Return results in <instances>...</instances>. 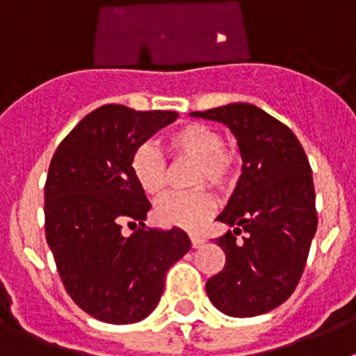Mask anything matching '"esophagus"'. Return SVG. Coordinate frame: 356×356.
Returning <instances> with one entry per match:
<instances>
[{
    "label": "esophagus",
    "mask_w": 356,
    "mask_h": 356,
    "mask_svg": "<svg viewBox=\"0 0 356 356\" xmlns=\"http://www.w3.org/2000/svg\"><path fill=\"white\" fill-rule=\"evenodd\" d=\"M191 237V242H193V248H200L201 244H205V237L200 234H188Z\"/></svg>",
    "instance_id": "obj_1"
}]
</instances>
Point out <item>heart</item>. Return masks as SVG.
Returning a JSON list of instances; mask_svg holds the SVG:
<instances>
[{"label": "heart", "instance_id": "heart-1", "mask_svg": "<svg viewBox=\"0 0 356 356\" xmlns=\"http://www.w3.org/2000/svg\"><path fill=\"white\" fill-rule=\"evenodd\" d=\"M221 131L207 122H185L169 131L163 146L171 159L194 160L193 187L209 184L216 191H226L237 180L238 155L222 146ZM130 172L135 184L147 196H160L168 187V168L159 149L151 144H140L130 159ZM216 210V201L207 188L193 193L169 194L155 205V219L163 226H180L196 229Z\"/></svg>", "mask_w": 356, "mask_h": 356}]
</instances>
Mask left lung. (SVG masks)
Wrapping results in <instances>:
<instances>
[{
    "instance_id": "1",
    "label": "left lung",
    "mask_w": 356,
    "mask_h": 356,
    "mask_svg": "<svg viewBox=\"0 0 356 356\" xmlns=\"http://www.w3.org/2000/svg\"><path fill=\"white\" fill-rule=\"evenodd\" d=\"M191 115L226 124L242 156L237 187L217 216L234 226L216 238L225 269L207 282V294L228 316H260L289 300L303 275L317 229L312 169L291 128L259 106L229 103Z\"/></svg>"
}]
</instances>
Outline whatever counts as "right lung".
I'll list each match as a JSON object with an SVG mask.
<instances>
[{
    "instance_id": "1",
    "label": "right lung",
    "mask_w": 356,
    "mask_h": 356,
    "mask_svg": "<svg viewBox=\"0 0 356 356\" xmlns=\"http://www.w3.org/2000/svg\"><path fill=\"white\" fill-rule=\"evenodd\" d=\"M176 118L171 110L103 105L69 131L49 163L46 241L72 301L105 323L149 316L165 273L191 250L184 229L144 225L151 205L130 172L134 151Z\"/></svg>"
}]
</instances>
